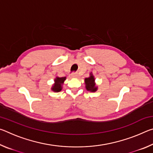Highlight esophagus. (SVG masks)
I'll return each instance as SVG.
<instances>
[{
    "instance_id": "34e87169",
    "label": "esophagus",
    "mask_w": 153,
    "mask_h": 153,
    "mask_svg": "<svg viewBox=\"0 0 153 153\" xmlns=\"http://www.w3.org/2000/svg\"><path fill=\"white\" fill-rule=\"evenodd\" d=\"M77 76H78V75H77V74H76V73H73L71 74V77H77Z\"/></svg>"
}]
</instances>
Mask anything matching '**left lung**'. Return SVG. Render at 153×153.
Wrapping results in <instances>:
<instances>
[{
    "label": "left lung",
    "instance_id": "obj_1",
    "mask_svg": "<svg viewBox=\"0 0 153 153\" xmlns=\"http://www.w3.org/2000/svg\"><path fill=\"white\" fill-rule=\"evenodd\" d=\"M85 84L87 90L90 92H96L98 89L95 84V79L92 73L90 74V77L85 78Z\"/></svg>",
    "mask_w": 153,
    "mask_h": 153
}]
</instances>
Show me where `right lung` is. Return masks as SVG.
Segmentation results:
<instances>
[{
  "instance_id": "1",
  "label": "right lung",
  "mask_w": 153,
  "mask_h": 153,
  "mask_svg": "<svg viewBox=\"0 0 153 153\" xmlns=\"http://www.w3.org/2000/svg\"><path fill=\"white\" fill-rule=\"evenodd\" d=\"M66 79V77H56L55 79V84L53 85V86L51 88V90L53 92H60L62 90V85L63 84L65 80Z\"/></svg>"
}]
</instances>
